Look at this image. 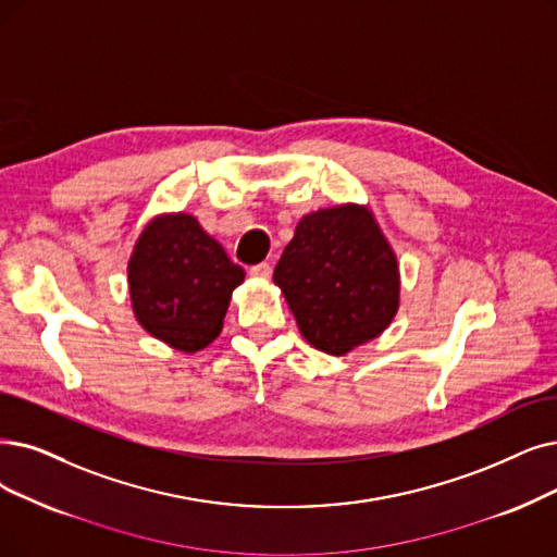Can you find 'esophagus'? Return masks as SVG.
I'll use <instances>...</instances> for the list:
<instances>
[{"label": "esophagus", "instance_id": "esophagus-1", "mask_svg": "<svg viewBox=\"0 0 557 557\" xmlns=\"http://www.w3.org/2000/svg\"><path fill=\"white\" fill-rule=\"evenodd\" d=\"M272 264L270 262H260V264H256V267H251L249 270V274L253 276V278H262V281H267V278H272Z\"/></svg>", "mask_w": 557, "mask_h": 557}]
</instances>
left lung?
I'll list each match as a JSON object with an SVG mask.
<instances>
[{"instance_id": "8db88e82", "label": "left lung", "mask_w": 557, "mask_h": 557, "mask_svg": "<svg viewBox=\"0 0 557 557\" xmlns=\"http://www.w3.org/2000/svg\"><path fill=\"white\" fill-rule=\"evenodd\" d=\"M274 283L301 336L343 356L393 322L399 308V264L374 214L345 203L299 219Z\"/></svg>"}]
</instances>
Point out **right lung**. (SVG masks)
<instances>
[{
    "instance_id": "obj_1",
    "label": "right lung",
    "mask_w": 557,
    "mask_h": 557,
    "mask_svg": "<svg viewBox=\"0 0 557 557\" xmlns=\"http://www.w3.org/2000/svg\"><path fill=\"white\" fill-rule=\"evenodd\" d=\"M244 270L187 212L154 216L127 262L129 301L152 338L194 354L224 326Z\"/></svg>"
}]
</instances>
